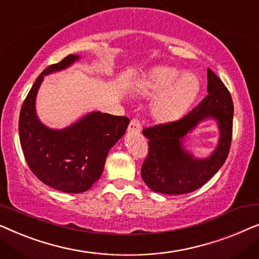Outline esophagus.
Returning <instances> with one entry per match:
<instances>
[{
	"instance_id": "34e87169",
	"label": "esophagus",
	"mask_w": 259,
	"mask_h": 259,
	"mask_svg": "<svg viewBox=\"0 0 259 259\" xmlns=\"http://www.w3.org/2000/svg\"><path fill=\"white\" fill-rule=\"evenodd\" d=\"M141 123L138 119H132L128 126V132H140Z\"/></svg>"
}]
</instances>
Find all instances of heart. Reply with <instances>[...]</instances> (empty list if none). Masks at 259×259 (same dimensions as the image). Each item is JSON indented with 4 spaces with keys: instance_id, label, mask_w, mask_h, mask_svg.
Wrapping results in <instances>:
<instances>
[{
    "instance_id": "1",
    "label": "heart",
    "mask_w": 259,
    "mask_h": 259,
    "mask_svg": "<svg viewBox=\"0 0 259 259\" xmlns=\"http://www.w3.org/2000/svg\"><path fill=\"white\" fill-rule=\"evenodd\" d=\"M172 67H154L134 83L137 94L152 97L151 114L162 122L182 118L196 101L200 92V81L194 74L180 75Z\"/></svg>"
}]
</instances>
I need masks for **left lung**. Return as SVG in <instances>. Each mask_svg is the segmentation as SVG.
<instances>
[{
  "label": "left lung",
  "instance_id": "8db88e82",
  "mask_svg": "<svg viewBox=\"0 0 259 259\" xmlns=\"http://www.w3.org/2000/svg\"><path fill=\"white\" fill-rule=\"evenodd\" d=\"M207 95L189 114L178 121L148 127V157L141 177L152 191L164 194L193 192L219 171L228 158L232 139L233 102L222 80L207 68ZM214 119L220 131L219 144L206 158H196L183 143L199 123Z\"/></svg>",
  "mask_w": 259,
  "mask_h": 259
}]
</instances>
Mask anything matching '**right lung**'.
<instances>
[{
    "label": "right lung",
    "mask_w": 259,
    "mask_h": 259,
    "mask_svg": "<svg viewBox=\"0 0 259 259\" xmlns=\"http://www.w3.org/2000/svg\"><path fill=\"white\" fill-rule=\"evenodd\" d=\"M80 55H68L46 68L35 81L20 112L19 134L31 172L46 185L65 193H81L99 180L108 152L125 134L130 119L91 112L61 130L49 128L36 114V95L44 77L68 68Z\"/></svg>",
    "instance_id": "right-lung-1"
}]
</instances>
